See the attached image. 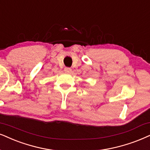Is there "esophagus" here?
I'll list each match as a JSON object with an SVG mask.
<instances>
[{"instance_id": "34e87169", "label": "esophagus", "mask_w": 150, "mask_h": 150, "mask_svg": "<svg viewBox=\"0 0 150 150\" xmlns=\"http://www.w3.org/2000/svg\"><path fill=\"white\" fill-rule=\"evenodd\" d=\"M71 71H72V70H71V68L66 67V68H65V69H64V72H65V73H70Z\"/></svg>"}]
</instances>
